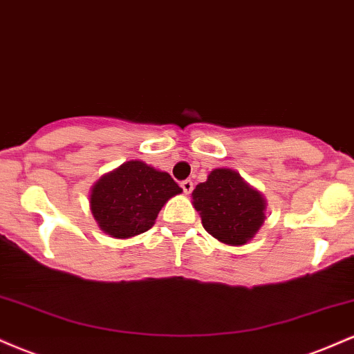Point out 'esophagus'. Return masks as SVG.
<instances>
[{
    "label": "esophagus",
    "instance_id": "1",
    "mask_svg": "<svg viewBox=\"0 0 354 354\" xmlns=\"http://www.w3.org/2000/svg\"><path fill=\"white\" fill-rule=\"evenodd\" d=\"M181 188H183V191H185L186 194H189L191 191H193V181H191V180L181 181Z\"/></svg>",
    "mask_w": 354,
    "mask_h": 354
}]
</instances>
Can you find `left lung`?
I'll use <instances>...</instances> for the list:
<instances>
[{
  "label": "left lung",
  "instance_id": "8db88e82",
  "mask_svg": "<svg viewBox=\"0 0 354 354\" xmlns=\"http://www.w3.org/2000/svg\"><path fill=\"white\" fill-rule=\"evenodd\" d=\"M191 198L203 228L225 245H246L265 223V196L234 169H213L208 180L196 185Z\"/></svg>",
  "mask_w": 354,
  "mask_h": 354
}]
</instances>
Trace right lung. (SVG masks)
Masks as SVG:
<instances>
[{"label":"right lung","instance_id":"1","mask_svg":"<svg viewBox=\"0 0 354 354\" xmlns=\"http://www.w3.org/2000/svg\"><path fill=\"white\" fill-rule=\"evenodd\" d=\"M181 191L166 171L131 160L93 185L89 208L103 233L128 239L151 228L161 208Z\"/></svg>","mask_w":354,"mask_h":354}]
</instances>
